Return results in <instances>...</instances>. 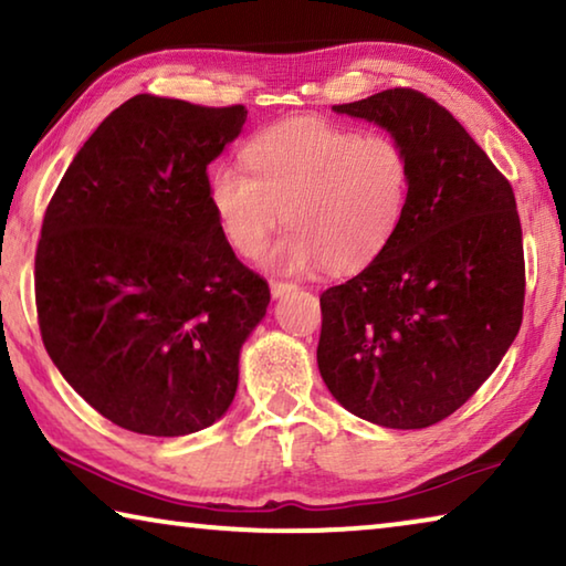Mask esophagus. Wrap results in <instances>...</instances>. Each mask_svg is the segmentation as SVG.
I'll return each mask as SVG.
<instances>
[{
	"instance_id": "obj_1",
	"label": "esophagus",
	"mask_w": 566,
	"mask_h": 566,
	"mask_svg": "<svg viewBox=\"0 0 566 566\" xmlns=\"http://www.w3.org/2000/svg\"><path fill=\"white\" fill-rule=\"evenodd\" d=\"M296 284L292 282H282V280H270V290H272V296H284L286 292H292Z\"/></svg>"
}]
</instances>
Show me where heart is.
Listing matches in <instances>:
<instances>
[{
	"label": "heart",
	"instance_id": "b5f03b06",
	"mask_svg": "<svg viewBox=\"0 0 566 566\" xmlns=\"http://www.w3.org/2000/svg\"><path fill=\"white\" fill-rule=\"evenodd\" d=\"M247 167L217 165L209 205L234 252L254 256L284 219L294 229L266 262L282 272L324 264L359 272L385 252L409 207L411 159L391 134L294 117L244 147Z\"/></svg>",
	"mask_w": 566,
	"mask_h": 566
}]
</instances>
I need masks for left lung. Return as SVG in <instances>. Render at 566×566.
Masks as SVG:
<instances>
[{
    "label": "left lung",
    "mask_w": 566,
    "mask_h": 566,
    "mask_svg": "<svg viewBox=\"0 0 566 566\" xmlns=\"http://www.w3.org/2000/svg\"><path fill=\"white\" fill-rule=\"evenodd\" d=\"M334 112L375 122L405 145L411 191L385 252L319 296L322 379L361 419L432 427L484 385L522 327L514 191L462 124L417 90Z\"/></svg>",
    "instance_id": "left-lung-1"
}]
</instances>
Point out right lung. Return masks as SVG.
Instances as JSON below:
<instances>
[{
  "label": "right lung",
  "instance_id": "obj_1",
  "mask_svg": "<svg viewBox=\"0 0 566 566\" xmlns=\"http://www.w3.org/2000/svg\"><path fill=\"white\" fill-rule=\"evenodd\" d=\"M247 109L137 94L76 151L34 256L42 342L87 405L137 434L199 432L232 405L270 286L209 205Z\"/></svg>",
  "mask_w": 566,
  "mask_h": 566
}]
</instances>
